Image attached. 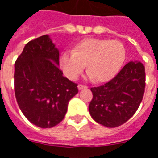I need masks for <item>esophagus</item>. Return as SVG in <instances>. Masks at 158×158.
Wrapping results in <instances>:
<instances>
[{"label": "esophagus", "mask_w": 158, "mask_h": 158, "mask_svg": "<svg viewBox=\"0 0 158 158\" xmlns=\"http://www.w3.org/2000/svg\"><path fill=\"white\" fill-rule=\"evenodd\" d=\"M86 88H87V86L83 85H78V89H86Z\"/></svg>", "instance_id": "34e87169"}]
</instances>
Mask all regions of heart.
Listing matches in <instances>:
<instances>
[{
    "mask_svg": "<svg viewBox=\"0 0 158 158\" xmlns=\"http://www.w3.org/2000/svg\"><path fill=\"white\" fill-rule=\"evenodd\" d=\"M125 57V48L118 40L85 39L73 46L71 52L60 56L59 65L64 75L75 80L87 68L88 77L97 82L112 79Z\"/></svg>",
    "mask_w": 158,
    "mask_h": 158,
    "instance_id": "obj_1",
    "label": "heart"
}]
</instances>
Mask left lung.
<instances>
[{
	"label": "left lung",
	"mask_w": 158,
	"mask_h": 158,
	"mask_svg": "<svg viewBox=\"0 0 158 158\" xmlns=\"http://www.w3.org/2000/svg\"><path fill=\"white\" fill-rule=\"evenodd\" d=\"M145 85L144 65L138 61L128 62L109 82L90 89L93 94L89 105L90 116L108 128L122 125L138 109Z\"/></svg>",
	"instance_id": "8db88e82"
}]
</instances>
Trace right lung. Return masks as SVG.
Returning <instances> with one entry per match:
<instances>
[{
  "label": "right lung",
  "instance_id": "1",
  "mask_svg": "<svg viewBox=\"0 0 158 158\" xmlns=\"http://www.w3.org/2000/svg\"><path fill=\"white\" fill-rule=\"evenodd\" d=\"M59 51L48 35L28 42L15 62L14 90L26 118L40 128H52L64 118L77 84L59 69Z\"/></svg>",
  "mask_w": 158,
  "mask_h": 158
}]
</instances>
